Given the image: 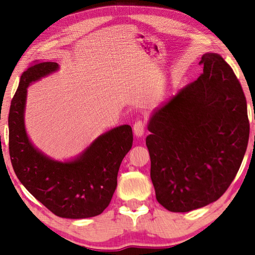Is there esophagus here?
<instances>
[{"instance_id":"esophagus-1","label":"esophagus","mask_w":255,"mask_h":255,"mask_svg":"<svg viewBox=\"0 0 255 255\" xmlns=\"http://www.w3.org/2000/svg\"><path fill=\"white\" fill-rule=\"evenodd\" d=\"M132 130L136 137H143L145 132V124L141 122V120H137V122L133 124Z\"/></svg>"}]
</instances>
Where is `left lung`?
<instances>
[{
	"label": "left lung",
	"instance_id": "8db88e82",
	"mask_svg": "<svg viewBox=\"0 0 255 255\" xmlns=\"http://www.w3.org/2000/svg\"><path fill=\"white\" fill-rule=\"evenodd\" d=\"M204 73L154 111L146 137L156 199L187 213L219 199L247 152V99L231 66L206 53Z\"/></svg>",
	"mask_w": 255,
	"mask_h": 255
}]
</instances>
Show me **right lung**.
Returning a JSON list of instances; mask_svg holds the SVG:
<instances>
[{
	"mask_svg": "<svg viewBox=\"0 0 255 255\" xmlns=\"http://www.w3.org/2000/svg\"><path fill=\"white\" fill-rule=\"evenodd\" d=\"M58 70L57 63H37L21 75L8 112L11 163L24 188L56 216L71 219L94 217L110 204L120 164L132 146V130L129 125L112 128L76 157L64 162L38 149L25 130L27 89Z\"/></svg>",
	"mask_w": 255,
	"mask_h": 255,
	"instance_id": "1",
	"label": "right lung"
}]
</instances>
